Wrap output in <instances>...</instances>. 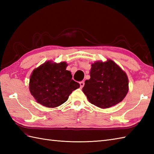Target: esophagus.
Instances as JSON below:
<instances>
[{
  "instance_id": "1",
  "label": "esophagus",
  "mask_w": 154,
  "mask_h": 154,
  "mask_svg": "<svg viewBox=\"0 0 154 154\" xmlns=\"http://www.w3.org/2000/svg\"><path fill=\"white\" fill-rule=\"evenodd\" d=\"M80 84V87L81 88H83L84 87V85H85V82L83 81H81V82L79 83Z\"/></svg>"
}]
</instances>
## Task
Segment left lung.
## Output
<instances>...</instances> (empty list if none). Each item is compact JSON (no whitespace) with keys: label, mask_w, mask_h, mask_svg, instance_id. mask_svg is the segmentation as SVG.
Segmentation results:
<instances>
[{"label":"left lung","mask_w":154,"mask_h":154,"mask_svg":"<svg viewBox=\"0 0 154 154\" xmlns=\"http://www.w3.org/2000/svg\"><path fill=\"white\" fill-rule=\"evenodd\" d=\"M90 77L85 82L83 92L91 104L100 109L115 106L128 92V78L125 71L109 59L91 64Z\"/></svg>","instance_id":"left-lung-1"}]
</instances>
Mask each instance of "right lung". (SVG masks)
<instances>
[{
	"label": "right lung",
	"mask_w": 154,
	"mask_h": 154,
	"mask_svg": "<svg viewBox=\"0 0 154 154\" xmlns=\"http://www.w3.org/2000/svg\"><path fill=\"white\" fill-rule=\"evenodd\" d=\"M66 62L45 61L31 73L29 89L35 101L48 108H55L67 100L79 84L72 79L71 71L66 70Z\"/></svg>",
	"instance_id": "1"
}]
</instances>
